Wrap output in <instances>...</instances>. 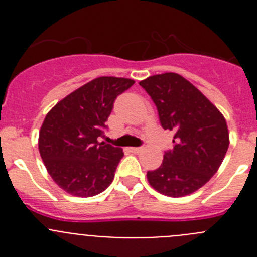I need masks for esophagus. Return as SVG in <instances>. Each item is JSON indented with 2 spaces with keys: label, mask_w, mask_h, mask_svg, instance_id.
<instances>
[{
  "label": "esophagus",
  "mask_w": 257,
  "mask_h": 257,
  "mask_svg": "<svg viewBox=\"0 0 257 257\" xmlns=\"http://www.w3.org/2000/svg\"><path fill=\"white\" fill-rule=\"evenodd\" d=\"M142 149L143 148H139V147H133V148H130V152H131V153L138 154V153H140V152H142Z\"/></svg>",
  "instance_id": "obj_1"
}]
</instances>
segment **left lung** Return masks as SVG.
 Masks as SVG:
<instances>
[{
	"mask_svg": "<svg viewBox=\"0 0 257 257\" xmlns=\"http://www.w3.org/2000/svg\"><path fill=\"white\" fill-rule=\"evenodd\" d=\"M139 85L156 104L161 126L174 134V149L162 165L147 172L153 189L167 197H184L216 174L229 147L226 121L194 85L178 73L151 76Z\"/></svg>",
	"mask_w": 257,
	"mask_h": 257,
	"instance_id": "left-lung-1",
	"label": "left lung"
}]
</instances>
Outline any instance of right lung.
I'll return each mask as SVG.
<instances>
[{"mask_svg": "<svg viewBox=\"0 0 257 257\" xmlns=\"http://www.w3.org/2000/svg\"><path fill=\"white\" fill-rule=\"evenodd\" d=\"M135 83L97 77L61 99L45 117L38 151L52 180L74 197H94L112 184L121 148L99 142L115 97Z\"/></svg>", "mask_w": 257, "mask_h": 257, "instance_id": "1", "label": "right lung"}]
</instances>
